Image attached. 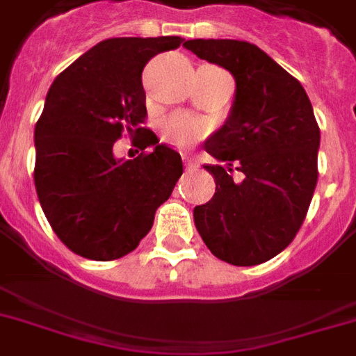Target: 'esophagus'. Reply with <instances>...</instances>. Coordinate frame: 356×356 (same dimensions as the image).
<instances>
[{
  "instance_id": "esophagus-1",
  "label": "esophagus",
  "mask_w": 356,
  "mask_h": 356,
  "mask_svg": "<svg viewBox=\"0 0 356 356\" xmlns=\"http://www.w3.org/2000/svg\"><path fill=\"white\" fill-rule=\"evenodd\" d=\"M200 168V162L194 161V159H186V170L192 172V170H197Z\"/></svg>"
}]
</instances>
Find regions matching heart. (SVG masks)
I'll list each match as a JSON object with an SVG mask.
<instances>
[{"mask_svg":"<svg viewBox=\"0 0 356 356\" xmlns=\"http://www.w3.org/2000/svg\"><path fill=\"white\" fill-rule=\"evenodd\" d=\"M162 133L170 144L177 147H190L205 136L207 125L188 114H173L164 122Z\"/></svg>","mask_w":356,"mask_h":356,"instance_id":"heart-1","label":"heart"}]
</instances>
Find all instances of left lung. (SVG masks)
<instances>
[{"label": "left lung", "instance_id": "8db88e82", "mask_svg": "<svg viewBox=\"0 0 356 356\" xmlns=\"http://www.w3.org/2000/svg\"><path fill=\"white\" fill-rule=\"evenodd\" d=\"M183 46L236 85L227 120L205 142L222 164L205 166L216 192L194 209L195 229L220 260L262 264L292 242L309 211L320 149L314 111L301 83L254 44L195 38Z\"/></svg>", "mask_w": 356, "mask_h": 356}]
</instances>
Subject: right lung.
<instances>
[{
    "mask_svg": "<svg viewBox=\"0 0 356 356\" xmlns=\"http://www.w3.org/2000/svg\"><path fill=\"white\" fill-rule=\"evenodd\" d=\"M181 36L108 38L72 63L47 92L35 127V186L47 222L63 243L90 260L125 257L149 233L156 209L183 175L177 151L145 133L149 156L113 155L123 128L141 134L142 70Z\"/></svg>",
    "mask_w": 356,
    "mask_h": 356,
    "instance_id": "right-lung-1",
    "label": "right lung"
}]
</instances>
